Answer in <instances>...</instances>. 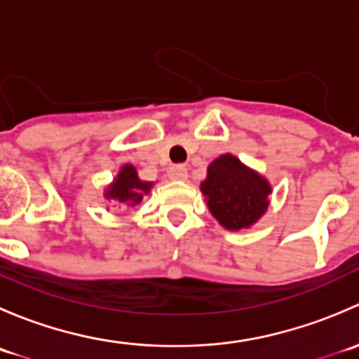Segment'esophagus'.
Wrapping results in <instances>:
<instances>
[{
  "instance_id": "1",
  "label": "esophagus",
  "mask_w": 359,
  "mask_h": 359,
  "mask_svg": "<svg viewBox=\"0 0 359 359\" xmlns=\"http://www.w3.org/2000/svg\"><path fill=\"white\" fill-rule=\"evenodd\" d=\"M168 177L172 180H186L187 179V168L182 165L172 166V168L168 170Z\"/></svg>"
}]
</instances>
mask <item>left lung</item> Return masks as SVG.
I'll return each mask as SVG.
<instances>
[{"instance_id":"1","label":"left lung","mask_w":359,"mask_h":359,"mask_svg":"<svg viewBox=\"0 0 359 359\" xmlns=\"http://www.w3.org/2000/svg\"><path fill=\"white\" fill-rule=\"evenodd\" d=\"M200 189L210 213L227 231L250 229L259 222L273 193L266 177L231 153L210 163Z\"/></svg>"}]
</instances>
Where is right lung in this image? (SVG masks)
Wrapping results in <instances>:
<instances>
[{"instance_id":"right-lung-1","label":"right lung","mask_w":359,"mask_h":359,"mask_svg":"<svg viewBox=\"0 0 359 359\" xmlns=\"http://www.w3.org/2000/svg\"><path fill=\"white\" fill-rule=\"evenodd\" d=\"M154 182H147L142 180L137 173V168L130 163L119 168L116 177L112 179L111 184H107L104 189V200L114 203L116 206H132L139 205L146 194L151 193Z\"/></svg>"}]
</instances>
